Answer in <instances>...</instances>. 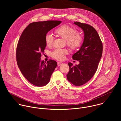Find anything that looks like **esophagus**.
<instances>
[{
    "label": "esophagus",
    "instance_id": "1",
    "mask_svg": "<svg viewBox=\"0 0 121 121\" xmlns=\"http://www.w3.org/2000/svg\"><path fill=\"white\" fill-rule=\"evenodd\" d=\"M62 64H63V63H62V62H57V65H58V66L61 65Z\"/></svg>",
    "mask_w": 121,
    "mask_h": 121
}]
</instances>
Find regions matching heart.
<instances>
[{
    "mask_svg": "<svg viewBox=\"0 0 121 121\" xmlns=\"http://www.w3.org/2000/svg\"><path fill=\"white\" fill-rule=\"evenodd\" d=\"M56 34L59 37L65 40L67 45L71 49L75 50L80 47L83 42V37L81 34L77 32L74 27L64 24L57 28L55 31ZM54 38L52 34L47 33L45 36V42L48 47L53 44ZM68 53L66 49H57L51 53V56L53 58L62 60L65 58V55Z\"/></svg>",
    "mask_w": 121,
    "mask_h": 121,
    "instance_id": "b5f03b06",
    "label": "heart"
}]
</instances>
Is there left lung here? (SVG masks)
<instances>
[{
    "label": "left lung",
    "mask_w": 121,
    "mask_h": 121,
    "mask_svg": "<svg viewBox=\"0 0 121 121\" xmlns=\"http://www.w3.org/2000/svg\"><path fill=\"white\" fill-rule=\"evenodd\" d=\"M74 24L83 30L84 41L80 49L72 56L79 64L74 66L72 63H68L69 71L66 77L69 82L79 86L89 81L96 73L102 56V43L92 26L78 22Z\"/></svg>",
    "instance_id": "8db88e82"
}]
</instances>
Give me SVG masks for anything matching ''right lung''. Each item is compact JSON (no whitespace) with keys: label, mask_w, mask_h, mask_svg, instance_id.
Returning <instances> with one entry per match:
<instances>
[{"label":"right lung","mask_w":121,"mask_h":121,"mask_svg":"<svg viewBox=\"0 0 121 121\" xmlns=\"http://www.w3.org/2000/svg\"><path fill=\"white\" fill-rule=\"evenodd\" d=\"M47 21L30 23L23 30L16 49L17 64L25 78L32 85L43 87L47 85L57 66V62L41 60V54L46 46L45 36L61 23Z\"/></svg>","instance_id":"1"}]
</instances>
